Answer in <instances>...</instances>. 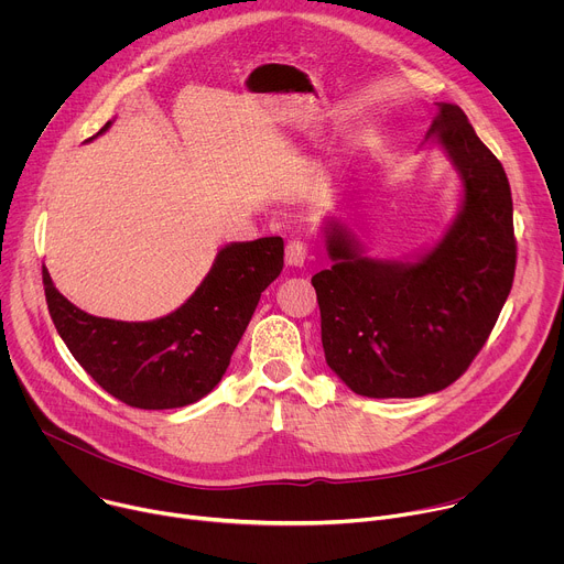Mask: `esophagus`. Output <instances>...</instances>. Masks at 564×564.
I'll return each instance as SVG.
<instances>
[{"label": "esophagus", "instance_id": "obj_1", "mask_svg": "<svg viewBox=\"0 0 564 564\" xmlns=\"http://www.w3.org/2000/svg\"><path fill=\"white\" fill-rule=\"evenodd\" d=\"M307 254H310L307 243H303L301 238L288 240V246H285V263H288V265H292V268H303V263L307 261Z\"/></svg>", "mask_w": 564, "mask_h": 564}]
</instances>
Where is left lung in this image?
Returning a JSON list of instances; mask_svg holds the SVG:
<instances>
[{
    "instance_id": "left-lung-1",
    "label": "left lung",
    "mask_w": 564,
    "mask_h": 564,
    "mask_svg": "<svg viewBox=\"0 0 564 564\" xmlns=\"http://www.w3.org/2000/svg\"><path fill=\"white\" fill-rule=\"evenodd\" d=\"M433 138L464 183L442 243L417 263L375 261L330 223L333 265L312 276L326 361L361 397H422L451 386L487 344L513 285L518 248L502 163L457 105H440L426 133Z\"/></svg>"
}]
</instances>
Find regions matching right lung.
Returning <instances> with one entry per match:
<instances>
[{
  "label": "right lung",
  "instance_id": "1",
  "mask_svg": "<svg viewBox=\"0 0 564 564\" xmlns=\"http://www.w3.org/2000/svg\"><path fill=\"white\" fill-rule=\"evenodd\" d=\"M281 270V236L231 243L187 303L144 324L75 307L55 290L46 268L42 281L53 324L75 361L122 404L163 411L194 404L220 381L261 292Z\"/></svg>",
  "mask_w": 564,
  "mask_h": 564
}]
</instances>
